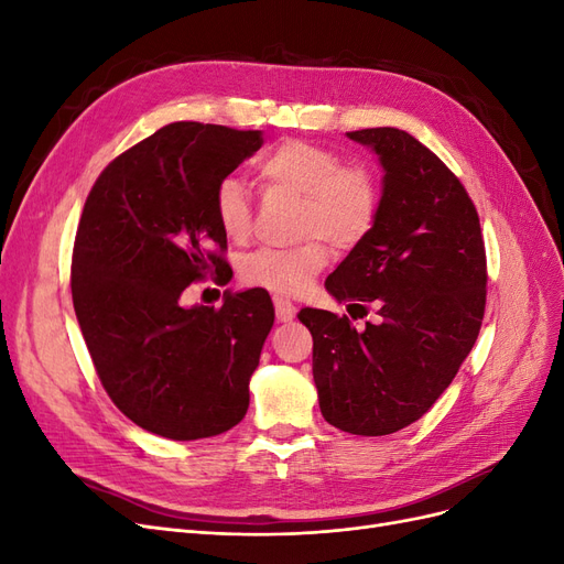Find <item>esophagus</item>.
Returning a JSON list of instances; mask_svg holds the SVG:
<instances>
[{"instance_id":"34e87169","label":"esophagus","mask_w":564,"mask_h":564,"mask_svg":"<svg viewBox=\"0 0 564 564\" xmlns=\"http://www.w3.org/2000/svg\"><path fill=\"white\" fill-rule=\"evenodd\" d=\"M272 303H275V315H278V319H280V322L294 319V315H296V305H294L292 301L284 299V296H275V299H272Z\"/></svg>"}]
</instances>
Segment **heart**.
<instances>
[{
  "instance_id": "heart-1",
  "label": "heart",
  "mask_w": 564,
  "mask_h": 564,
  "mask_svg": "<svg viewBox=\"0 0 564 564\" xmlns=\"http://www.w3.org/2000/svg\"><path fill=\"white\" fill-rule=\"evenodd\" d=\"M265 187L299 195L296 232L303 242L284 249L263 247L240 261V280L270 294L294 296L305 292L329 263V247L350 251L362 245L377 226L381 187L365 164H344L332 148L303 139L272 145L256 164ZM214 216L232 242L251 235V199L237 178L214 187Z\"/></svg>"
}]
</instances>
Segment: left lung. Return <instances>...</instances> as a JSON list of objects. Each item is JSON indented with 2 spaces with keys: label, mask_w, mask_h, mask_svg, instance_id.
<instances>
[{
  "label": "left lung",
  "mask_w": 564,
  "mask_h": 564,
  "mask_svg": "<svg viewBox=\"0 0 564 564\" xmlns=\"http://www.w3.org/2000/svg\"><path fill=\"white\" fill-rule=\"evenodd\" d=\"M383 166L377 226L324 282L348 315L303 308L322 416L352 435L419 421L454 381L480 334L487 256L480 218L447 164L392 127L348 131ZM355 307L358 313L352 314Z\"/></svg>",
  "instance_id": "8db88e82"
}]
</instances>
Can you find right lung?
I'll return each instance as SVG.
<instances>
[{
  "instance_id": "right-lung-1",
  "label": "right lung",
  "mask_w": 564,
  "mask_h": 564,
  "mask_svg": "<svg viewBox=\"0 0 564 564\" xmlns=\"http://www.w3.org/2000/svg\"><path fill=\"white\" fill-rule=\"evenodd\" d=\"M261 145V131L166 124L115 158L84 204L75 315L110 400L148 433L212 437L249 409V379L275 322L268 292H228L220 308H185L181 296L207 278L226 284L214 187Z\"/></svg>"
}]
</instances>
